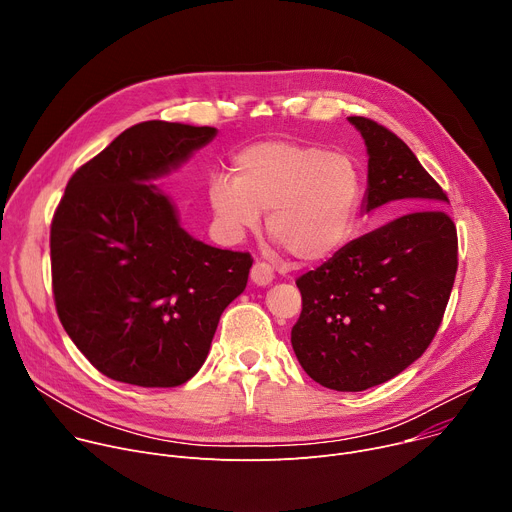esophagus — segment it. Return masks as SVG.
Returning <instances> with one entry per match:
<instances>
[{
    "mask_svg": "<svg viewBox=\"0 0 512 512\" xmlns=\"http://www.w3.org/2000/svg\"><path fill=\"white\" fill-rule=\"evenodd\" d=\"M273 280H275V271H273V267L269 263L257 261L251 267V282L255 286H269Z\"/></svg>",
    "mask_w": 512,
    "mask_h": 512,
    "instance_id": "esophagus-1",
    "label": "esophagus"
}]
</instances>
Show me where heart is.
I'll list each match as a JSON object with an SVG mask.
<instances>
[{
    "instance_id": "heart-1",
    "label": "heart",
    "mask_w": 512,
    "mask_h": 512,
    "mask_svg": "<svg viewBox=\"0 0 512 512\" xmlns=\"http://www.w3.org/2000/svg\"><path fill=\"white\" fill-rule=\"evenodd\" d=\"M363 198L359 165L345 153L296 141H261L214 175L208 202L224 239L237 243L269 212L267 228L304 263L337 255L351 239Z\"/></svg>"
}]
</instances>
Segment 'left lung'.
<instances>
[{"mask_svg":"<svg viewBox=\"0 0 512 512\" xmlns=\"http://www.w3.org/2000/svg\"><path fill=\"white\" fill-rule=\"evenodd\" d=\"M347 120L369 157L361 214L384 204L404 214L298 277L292 347L320 386L361 392L396 378L431 345L455 280L457 232L439 210L445 192L402 138L363 116Z\"/></svg>","mask_w":512,"mask_h":512,"instance_id":"left-lung-1","label":"left lung"}]
</instances>
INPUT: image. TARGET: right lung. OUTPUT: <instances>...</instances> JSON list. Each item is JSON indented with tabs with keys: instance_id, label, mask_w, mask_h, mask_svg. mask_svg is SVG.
<instances>
[{
	"instance_id": "1",
	"label": "right lung",
	"mask_w": 512,
	"mask_h": 512,
	"mask_svg": "<svg viewBox=\"0 0 512 512\" xmlns=\"http://www.w3.org/2000/svg\"><path fill=\"white\" fill-rule=\"evenodd\" d=\"M212 126H130L67 183L51 226L53 292L71 341L104 376L181 386L208 357L253 259L194 239L157 181L216 136Z\"/></svg>"
}]
</instances>
